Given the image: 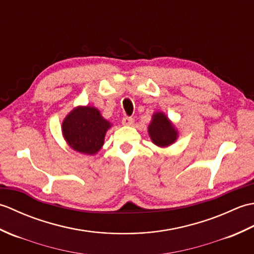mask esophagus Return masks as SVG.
<instances>
[{
  "label": "esophagus",
  "mask_w": 254,
  "mask_h": 254,
  "mask_svg": "<svg viewBox=\"0 0 254 254\" xmlns=\"http://www.w3.org/2000/svg\"><path fill=\"white\" fill-rule=\"evenodd\" d=\"M134 122V119L132 117H127L126 116L122 119V124L123 126H132Z\"/></svg>",
  "instance_id": "obj_1"
}]
</instances>
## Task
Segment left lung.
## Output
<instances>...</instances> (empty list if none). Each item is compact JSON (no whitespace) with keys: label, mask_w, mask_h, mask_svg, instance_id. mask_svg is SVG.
<instances>
[{"label":"left lung","mask_w":254,"mask_h":254,"mask_svg":"<svg viewBox=\"0 0 254 254\" xmlns=\"http://www.w3.org/2000/svg\"><path fill=\"white\" fill-rule=\"evenodd\" d=\"M148 133L153 143L160 147L168 146L174 143L178 135L168 118L161 112L155 113L153 116V121L148 127Z\"/></svg>","instance_id":"left-lung-1"}]
</instances>
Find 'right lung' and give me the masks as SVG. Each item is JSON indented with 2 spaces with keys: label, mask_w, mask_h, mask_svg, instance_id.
Returning <instances> with one entry per match:
<instances>
[{
  "label": "right lung",
  "mask_w": 254,
  "mask_h": 254,
  "mask_svg": "<svg viewBox=\"0 0 254 254\" xmlns=\"http://www.w3.org/2000/svg\"><path fill=\"white\" fill-rule=\"evenodd\" d=\"M110 123L94 107H79L64 119L62 132L66 142L79 153L94 155L104 145Z\"/></svg>",
  "instance_id": "add662e5"
}]
</instances>
